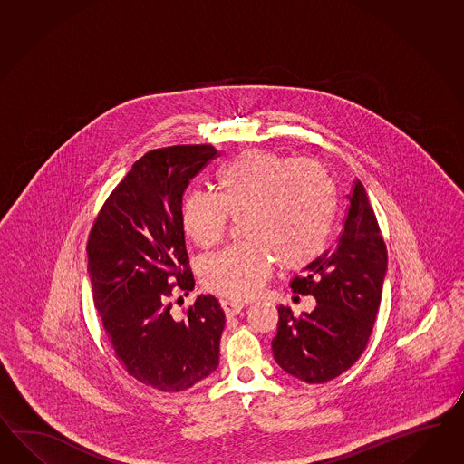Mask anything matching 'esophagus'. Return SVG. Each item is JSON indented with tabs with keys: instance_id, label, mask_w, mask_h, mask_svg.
<instances>
[{
	"instance_id": "obj_1",
	"label": "esophagus",
	"mask_w": 464,
	"mask_h": 464,
	"mask_svg": "<svg viewBox=\"0 0 464 464\" xmlns=\"http://www.w3.org/2000/svg\"><path fill=\"white\" fill-rule=\"evenodd\" d=\"M219 304H221V308L225 310L227 316L237 315L245 308L243 302H235V300H221Z\"/></svg>"
}]
</instances>
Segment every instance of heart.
Listing matches in <instances>:
<instances>
[{"label":"heart","instance_id":"heart-1","mask_svg":"<svg viewBox=\"0 0 464 464\" xmlns=\"http://www.w3.org/2000/svg\"><path fill=\"white\" fill-rule=\"evenodd\" d=\"M218 189V196L203 191L186 196L184 231L198 246L211 248L225 237L229 216H243L241 235L248 241L203 261L201 278L208 290L246 300L260 292L273 260L282 270H300L325 248L334 188L316 162L249 149L219 170Z\"/></svg>","mask_w":464,"mask_h":464}]
</instances>
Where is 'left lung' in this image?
I'll return each instance as SVG.
<instances>
[{"label":"left lung","mask_w":464,"mask_h":464,"mask_svg":"<svg viewBox=\"0 0 464 464\" xmlns=\"http://www.w3.org/2000/svg\"><path fill=\"white\" fill-rule=\"evenodd\" d=\"M290 283L312 295L316 306L294 316L278 306L273 357L285 372L308 384H324L351 369L361 357L381 305L387 249L361 181L349 196V211L337 248L306 265Z\"/></svg>","instance_id":"left-lung-1"}]
</instances>
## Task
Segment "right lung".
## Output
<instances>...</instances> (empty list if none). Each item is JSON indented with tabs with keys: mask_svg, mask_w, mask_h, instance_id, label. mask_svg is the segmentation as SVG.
Listing matches in <instances>:
<instances>
[{
	"mask_svg": "<svg viewBox=\"0 0 464 464\" xmlns=\"http://www.w3.org/2000/svg\"><path fill=\"white\" fill-rule=\"evenodd\" d=\"M216 156L208 144L142 156L103 204L87 245L93 304L117 359L137 381L164 392L189 389L219 363V302L199 295L174 318L169 300L174 286L186 295L194 288L182 194Z\"/></svg>",
	"mask_w": 464,
	"mask_h": 464,
	"instance_id": "1",
	"label": "right lung"
}]
</instances>
